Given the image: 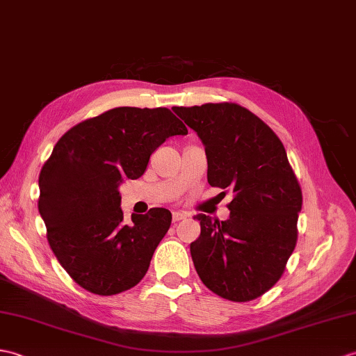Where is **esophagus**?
<instances>
[{"label":"esophagus","instance_id":"esophagus-1","mask_svg":"<svg viewBox=\"0 0 356 356\" xmlns=\"http://www.w3.org/2000/svg\"><path fill=\"white\" fill-rule=\"evenodd\" d=\"M188 217V213L185 212H172V221L177 222L180 220H185Z\"/></svg>","mask_w":356,"mask_h":356}]
</instances>
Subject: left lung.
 <instances>
[{
	"mask_svg": "<svg viewBox=\"0 0 356 356\" xmlns=\"http://www.w3.org/2000/svg\"><path fill=\"white\" fill-rule=\"evenodd\" d=\"M172 111L202 139L209 185L234 191L227 220L194 217L202 227L189 245L197 275L222 299L253 300L282 276L297 241L302 191L285 147L266 122L235 103Z\"/></svg>",
	"mask_w": 356,
	"mask_h": 356,
	"instance_id": "left-lung-1",
	"label": "left lung"
}]
</instances>
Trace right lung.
I'll return each instance as SVG.
<instances>
[{
    "label": "right lung",
    "instance_id": "add662e5",
    "mask_svg": "<svg viewBox=\"0 0 356 356\" xmlns=\"http://www.w3.org/2000/svg\"><path fill=\"white\" fill-rule=\"evenodd\" d=\"M188 129L167 107H115L70 129L39 175V213L57 261L85 290L135 286L168 232L171 212L153 208L126 225L118 188L139 179L152 153Z\"/></svg>",
    "mask_w": 356,
    "mask_h": 356
}]
</instances>
